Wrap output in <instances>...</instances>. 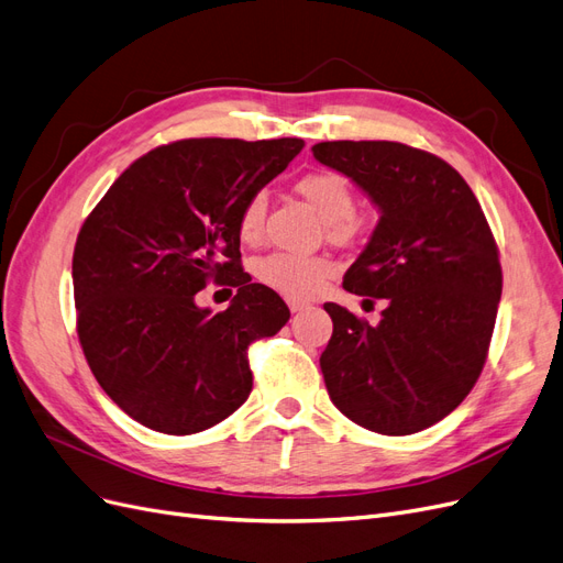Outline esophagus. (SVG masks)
Here are the masks:
<instances>
[{
	"label": "esophagus",
	"mask_w": 563,
	"mask_h": 563,
	"mask_svg": "<svg viewBox=\"0 0 563 563\" xmlns=\"http://www.w3.org/2000/svg\"><path fill=\"white\" fill-rule=\"evenodd\" d=\"M287 306H289V311H292V313H299V311H303V308H308V303H303L299 299H289Z\"/></svg>",
	"instance_id": "obj_1"
}]
</instances>
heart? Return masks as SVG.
I'll use <instances>...</instances> for the list:
<instances>
[{
    "mask_svg": "<svg viewBox=\"0 0 563 563\" xmlns=\"http://www.w3.org/2000/svg\"><path fill=\"white\" fill-rule=\"evenodd\" d=\"M297 191L316 208L328 224L332 241H349L357 229L355 194L346 177L334 170H316L299 177ZM266 217L264 194L250 196L239 214V233L247 243L260 241ZM334 274V264L318 255H295V252H271L255 264V276L266 287L287 299H311Z\"/></svg>",
    "mask_w": 563,
    "mask_h": 563,
    "instance_id": "heart-1",
    "label": "heart"
}]
</instances>
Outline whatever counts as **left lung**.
Segmentation results:
<instances>
[{
	"mask_svg": "<svg viewBox=\"0 0 563 563\" xmlns=\"http://www.w3.org/2000/svg\"><path fill=\"white\" fill-rule=\"evenodd\" d=\"M313 156L365 191L380 217L343 289L386 299L372 324L339 303L320 355L334 407L362 428L411 434L473 390L492 343L503 271L465 179L430 152L386 140L313 144Z\"/></svg>",
	"mask_w": 563,
	"mask_h": 563,
	"instance_id": "obj_1",
	"label": "left lung"
}]
</instances>
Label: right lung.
Wrapping results in <instances>:
<instances>
[{"instance_id":"right-lung-1","label":"right lung","mask_w":563,"mask_h":563,"mask_svg":"<svg viewBox=\"0 0 563 563\" xmlns=\"http://www.w3.org/2000/svg\"><path fill=\"white\" fill-rule=\"evenodd\" d=\"M301 150L299 137L161 144L86 217L71 257L79 343L144 428L194 434L247 400L250 343L274 336L289 308L243 271L239 214ZM210 279L236 287L222 314L195 306Z\"/></svg>"}]
</instances>
